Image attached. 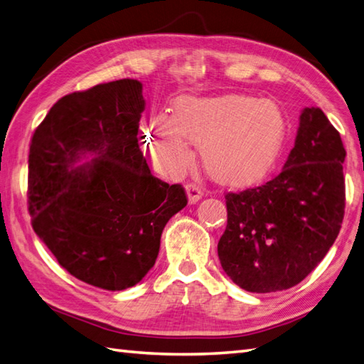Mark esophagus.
<instances>
[{
    "label": "esophagus",
    "mask_w": 364,
    "mask_h": 364,
    "mask_svg": "<svg viewBox=\"0 0 364 364\" xmlns=\"http://www.w3.org/2000/svg\"><path fill=\"white\" fill-rule=\"evenodd\" d=\"M185 190H187L190 204H196L198 200L203 198V190H200L196 183H188L187 188H185Z\"/></svg>",
    "instance_id": "1"
}]
</instances>
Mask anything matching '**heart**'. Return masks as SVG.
<instances>
[{"mask_svg": "<svg viewBox=\"0 0 364 364\" xmlns=\"http://www.w3.org/2000/svg\"><path fill=\"white\" fill-rule=\"evenodd\" d=\"M285 134L277 104L247 95L182 98L173 117L159 114L151 123L152 151L169 171L191 164L190 141L200 148L208 176L225 185L262 179L276 164Z\"/></svg>", "mask_w": 364, "mask_h": 364, "instance_id": "1", "label": "heart"}]
</instances>
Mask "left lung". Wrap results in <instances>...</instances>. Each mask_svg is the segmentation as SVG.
Wrapping results in <instances>:
<instances>
[{
	"label": "left lung",
	"instance_id": "obj_1",
	"mask_svg": "<svg viewBox=\"0 0 364 364\" xmlns=\"http://www.w3.org/2000/svg\"><path fill=\"white\" fill-rule=\"evenodd\" d=\"M344 157L324 112L305 107L284 169L260 187L225 195L218 257L233 284L250 293L282 291L316 268L341 229Z\"/></svg>",
	"mask_w": 364,
	"mask_h": 364
}]
</instances>
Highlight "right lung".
<instances>
[{"label": "right lung", "instance_id": "1", "mask_svg": "<svg viewBox=\"0 0 364 364\" xmlns=\"http://www.w3.org/2000/svg\"><path fill=\"white\" fill-rule=\"evenodd\" d=\"M141 90L119 79L63 96L29 148L32 229L71 276L109 291L146 276L169 218L187 205L182 185L152 176L139 146ZM87 154L95 157L76 167Z\"/></svg>", "mask_w": 364, "mask_h": 364}]
</instances>
